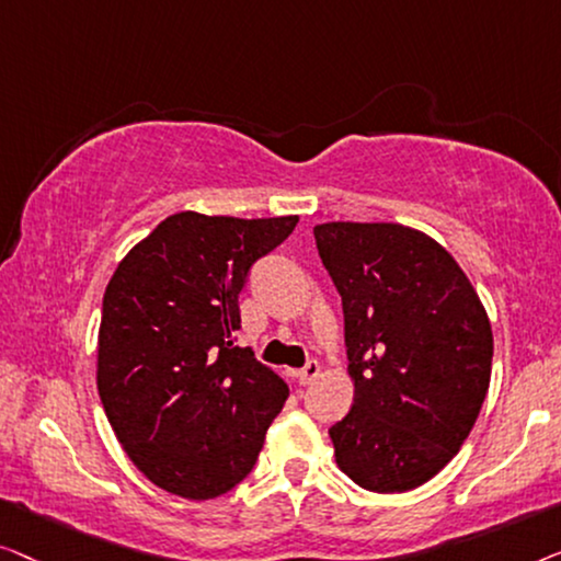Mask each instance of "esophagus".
Returning <instances> with one entry per match:
<instances>
[{
	"label": "esophagus",
	"instance_id": "34e87169",
	"mask_svg": "<svg viewBox=\"0 0 561 561\" xmlns=\"http://www.w3.org/2000/svg\"><path fill=\"white\" fill-rule=\"evenodd\" d=\"M318 376H320V363H318V360H310L305 368H299L297 374H295V378H297V381L302 383V386H310Z\"/></svg>",
	"mask_w": 561,
	"mask_h": 561
}]
</instances>
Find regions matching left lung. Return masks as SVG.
Instances as JSON below:
<instances>
[{
	"label": "left lung",
	"mask_w": 561,
	"mask_h": 561,
	"mask_svg": "<svg viewBox=\"0 0 561 561\" xmlns=\"http://www.w3.org/2000/svg\"><path fill=\"white\" fill-rule=\"evenodd\" d=\"M343 299L353 407L335 462L374 493L420 488L457 455L491 383L493 333L460 264L401 224L314 226Z\"/></svg>",
	"instance_id": "8db88e82"
}]
</instances>
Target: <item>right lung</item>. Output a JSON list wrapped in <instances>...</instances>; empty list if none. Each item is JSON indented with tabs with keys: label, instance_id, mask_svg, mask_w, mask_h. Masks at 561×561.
<instances>
[{
	"label": "right lung",
	"instance_id": "add662e5",
	"mask_svg": "<svg viewBox=\"0 0 561 561\" xmlns=\"http://www.w3.org/2000/svg\"><path fill=\"white\" fill-rule=\"evenodd\" d=\"M297 216L164 218L104 295L96 386L116 439L157 488L218 499L254 468L287 383L233 345L251 266Z\"/></svg>",
	"mask_w": 561,
	"mask_h": 561
}]
</instances>
